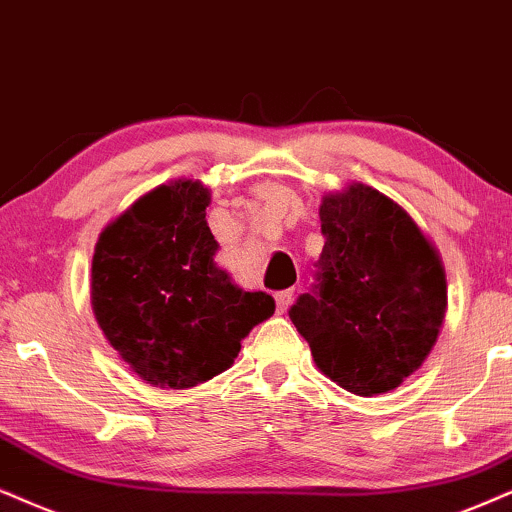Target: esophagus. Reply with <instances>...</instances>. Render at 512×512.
Wrapping results in <instances>:
<instances>
[{"label": "esophagus", "instance_id": "34e87169", "mask_svg": "<svg viewBox=\"0 0 512 512\" xmlns=\"http://www.w3.org/2000/svg\"><path fill=\"white\" fill-rule=\"evenodd\" d=\"M292 299H294V289H282V292H277V294H275L277 311L285 313L287 308H289V304H292Z\"/></svg>", "mask_w": 512, "mask_h": 512}]
</instances>
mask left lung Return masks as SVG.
I'll return each mask as SVG.
<instances>
[{
    "instance_id": "left-lung-1",
    "label": "left lung",
    "mask_w": 512,
    "mask_h": 512,
    "mask_svg": "<svg viewBox=\"0 0 512 512\" xmlns=\"http://www.w3.org/2000/svg\"><path fill=\"white\" fill-rule=\"evenodd\" d=\"M315 282L289 308L315 365L358 396L418 370L446 313L437 249L399 204L368 185L327 194Z\"/></svg>"
}]
</instances>
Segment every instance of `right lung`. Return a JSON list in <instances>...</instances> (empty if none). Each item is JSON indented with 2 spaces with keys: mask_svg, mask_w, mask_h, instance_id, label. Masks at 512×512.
I'll return each mask as SVG.
<instances>
[{
  "mask_svg": "<svg viewBox=\"0 0 512 512\" xmlns=\"http://www.w3.org/2000/svg\"><path fill=\"white\" fill-rule=\"evenodd\" d=\"M201 182L151 189L99 235L92 308L132 372L161 389H189L227 370L251 327L275 313L216 263Z\"/></svg>",
  "mask_w": 512,
  "mask_h": 512,
  "instance_id": "add662e5",
  "label": "right lung"
}]
</instances>
